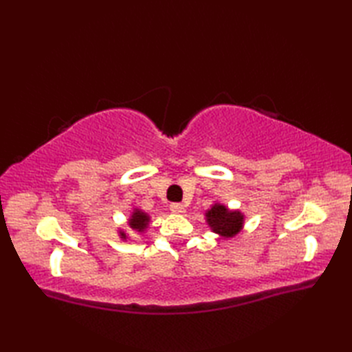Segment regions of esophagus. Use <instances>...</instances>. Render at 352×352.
I'll use <instances>...</instances> for the list:
<instances>
[{
    "label": "esophagus",
    "instance_id": "obj_1",
    "mask_svg": "<svg viewBox=\"0 0 352 352\" xmlns=\"http://www.w3.org/2000/svg\"><path fill=\"white\" fill-rule=\"evenodd\" d=\"M169 208H170V212H172V213H184V206H183V204H180V203H174V204H170V206H169Z\"/></svg>",
    "mask_w": 352,
    "mask_h": 352
}]
</instances>
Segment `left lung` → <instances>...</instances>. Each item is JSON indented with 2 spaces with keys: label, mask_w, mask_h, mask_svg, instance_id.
<instances>
[{
  "label": "left lung",
  "mask_w": 352,
  "mask_h": 352,
  "mask_svg": "<svg viewBox=\"0 0 352 352\" xmlns=\"http://www.w3.org/2000/svg\"><path fill=\"white\" fill-rule=\"evenodd\" d=\"M206 216L210 228L222 237L236 236L243 226V214L241 212H231L222 204H214Z\"/></svg>",
  "instance_id": "8db88e82"
}]
</instances>
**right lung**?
<instances>
[{"label": "right lung", "instance_id": "right-lung-1", "mask_svg": "<svg viewBox=\"0 0 352 352\" xmlns=\"http://www.w3.org/2000/svg\"><path fill=\"white\" fill-rule=\"evenodd\" d=\"M130 227L133 228V230H138V231H144L145 228H146V226H148V222H149V216L146 214V213H144V212H140V210H134L133 212V214H131V218H130ZM121 237L122 239H125L126 236H125V233H121Z\"/></svg>", "mask_w": 352, "mask_h": 352}]
</instances>
